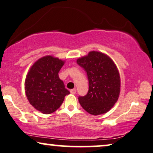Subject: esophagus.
Segmentation results:
<instances>
[{
	"label": "esophagus",
	"instance_id": "esophagus-1",
	"mask_svg": "<svg viewBox=\"0 0 153 153\" xmlns=\"http://www.w3.org/2000/svg\"><path fill=\"white\" fill-rule=\"evenodd\" d=\"M70 92H71V93L73 94H76V89H75V88L72 89V90H71Z\"/></svg>",
	"mask_w": 153,
	"mask_h": 153
}]
</instances>
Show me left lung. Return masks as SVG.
Returning a JSON list of instances; mask_svg holds the SVG:
<instances>
[{
    "label": "left lung",
    "instance_id": "8db88e82",
    "mask_svg": "<svg viewBox=\"0 0 153 153\" xmlns=\"http://www.w3.org/2000/svg\"><path fill=\"white\" fill-rule=\"evenodd\" d=\"M77 63L85 71L89 81L88 93L78 97L80 105L94 116L109 111L118 100L121 86L114 63L105 54L93 51L77 60Z\"/></svg>",
    "mask_w": 153,
    "mask_h": 153
}]
</instances>
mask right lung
<instances>
[{"instance_id":"1","label":"right lung","mask_w":153,"mask_h":153,"mask_svg":"<svg viewBox=\"0 0 153 153\" xmlns=\"http://www.w3.org/2000/svg\"><path fill=\"white\" fill-rule=\"evenodd\" d=\"M64 62L51 56L39 59L26 77V96L36 110L45 114L53 113L61 107L64 97L70 92L59 77Z\"/></svg>"}]
</instances>
